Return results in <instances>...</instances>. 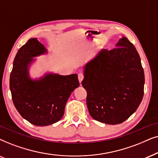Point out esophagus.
I'll use <instances>...</instances> for the list:
<instances>
[{"label": "esophagus", "mask_w": 158, "mask_h": 158, "mask_svg": "<svg viewBox=\"0 0 158 158\" xmlns=\"http://www.w3.org/2000/svg\"><path fill=\"white\" fill-rule=\"evenodd\" d=\"M84 74L83 73H79V74H78V79H79V82H81V81H83V79H84Z\"/></svg>", "instance_id": "1"}]
</instances>
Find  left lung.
<instances>
[{"mask_svg":"<svg viewBox=\"0 0 158 158\" xmlns=\"http://www.w3.org/2000/svg\"><path fill=\"white\" fill-rule=\"evenodd\" d=\"M91 116L118 124L136 110L144 95V73L137 50L123 37L116 48L103 49L86 65L81 81Z\"/></svg>","mask_w":158,"mask_h":158,"instance_id":"left-lung-1","label":"left lung"}]
</instances>
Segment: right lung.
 I'll use <instances>...</instances> for the list:
<instances>
[{"instance_id":"obj_1","label":"right lung","mask_w":158,"mask_h":158,"mask_svg":"<svg viewBox=\"0 0 158 158\" xmlns=\"http://www.w3.org/2000/svg\"><path fill=\"white\" fill-rule=\"evenodd\" d=\"M45 52V47L37 38L29 39L18 50L10 75L14 106L24 119L38 127L60 120L71 92L79 86L77 74L50 73L39 80H31L28 74L31 58Z\"/></svg>"}]
</instances>
